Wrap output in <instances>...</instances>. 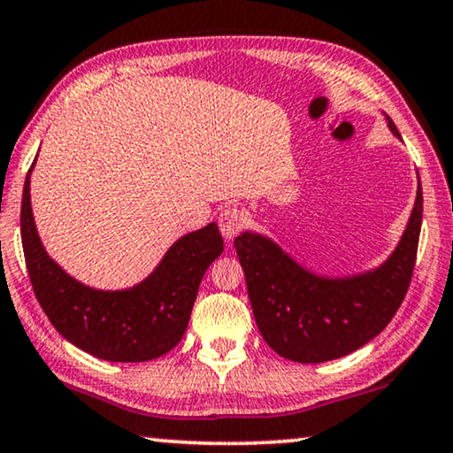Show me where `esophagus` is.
<instances>
[{"instance_id": "esophagus-1", "label": "esophagus", "mask_w": 453, "mask_h": 453, "mask_svg": "<svg viewBox=\"0 0 453 453\" xmlns=\"http://www.w3.org/2000/svg\"><path fill=\"white\" fill-rule=\"evenodd\" d=\"M219 226L225 239H234L245 226V214H242L237 206H225L219 214Z\"/></svg>"}]
</instances>
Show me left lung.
Wrapping results in <instances>:
<instances>
[{"instance_id": "obj_1", "label": "left lung", "mask_w": 453, "mask_h": 453, "mask_svg": "<svg viewBox=\"0 0 453 453\" xmlns=\"http://www.w3.org/2000/svg\"><path fill=\"white\" fill-rule=\"evenodd\" d=\"M395 134L398 130L388 120ZM423 222V192L417 189L409 226L376 272L345 280L308 273L270 239L242 233L234 239L247 280L255 323L281 357L320 364L368 343L395 317L415 272Z\"/></svg>"}]
</instances>
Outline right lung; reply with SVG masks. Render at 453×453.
I'll use <instances>...</instances> for the list:
<instances>
[{
  "label": "right lung",
  "mask_w": 453,
  "mask_h": 453,
  "mask_svg": "<svg viewBox=\"0 0 453 453\" xmlns=\"http://www.w3.org/2000/svg\"><path fill=\"white\" fill-rule=\"evenodd\" d=\"M28 186L26 178L19 212L26 270L52 326L75 347L106 362H149L172 351L186 333L208 265L225 249L219 226L211 222L181 237L142 284L102 292L69 278L49 259L32 220Z\"/></svg>",
  "instance_id": "add662e5"
}]
</instances>
